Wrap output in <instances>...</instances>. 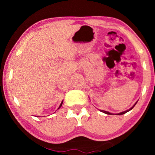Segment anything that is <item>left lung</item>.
Wrapping results in <instances>:
<instances>
[{
  "label": "left lung",
  "mask_w": 155,
  "mask_h": 155,
  "mask_svg": "<svg viewBox=\"0 0 155 155\" xmlns=\"http://www.w3.org/2000/svg\"><path fill=\"white\" fill-rule=\"evenodd\" d=\"M137 102H136V103L134 104V105H133L132 107H131V108L130 109H128V110H127V111H123V112H121V113H120V114H116V115H123V114H126V113L127 112H128V111H130L131 109H132L133 107H135V105L136 104H137ZM101 111H102V112H103V113H104V114H108V115H111V113H109V112H108V111H103V110H101Z\"/></svg>",
  "instance_id": "obj_1"
}]
</instances>
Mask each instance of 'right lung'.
Wrapping results in <instances>:
<instances>
[{
	"label": "right lung",
	"mask_w": 155,
	"mask_h": 155,
	"mask_svg": "<svg viewBox=\"0 0 155 155\" xmlns=\"http://www.w3.org/2000/svg\"><path fill=\"white\" fill-rule=\"evenodd\" d=\"M62 104H63V102H61V104H60V106H59V109L60 108V107H61V105H62Z\"/></svg>",
	"instance_id": "add662e5"
}]
</instances>
